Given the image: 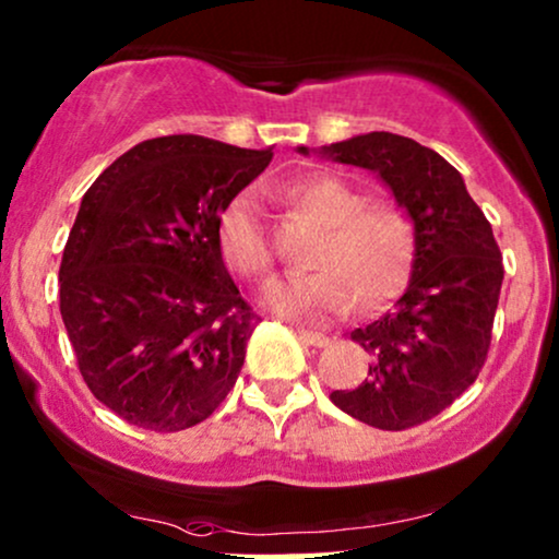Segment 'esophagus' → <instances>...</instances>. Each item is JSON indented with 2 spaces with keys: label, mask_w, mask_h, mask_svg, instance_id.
I'll return each instance as SVG.
<instances>
[{
  "label": "esophagus",
  "mask_w": 559,
  "mask_h": 559,
  "mask_svg": "<svg viewBox=\"0 0 559 559\" xmlns=\"http://www.w3.org/2000/svg\"><path fill=\"white\" fill-rule=\"evenodd\" d=\"M298 336L306 344H311V347H326L329 344V336L326 334H319V332H308V329H295Z\"/></svg>",
  "instance_id": "34e87169"
}]
</instances>
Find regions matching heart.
<instances>
[{"label": "heart", "mask_w": 559, "mask_h": 559, "mask_svg": "<svg viewBox=\"0 0 559 559\" xmlns=\"http://www.w3.org/2000/svg\"><path fill=\"white\" fill-rule=\"evenodd\" d=\"M287 197L326 227L306 277L274 280L264 290L269 311L295 321H323L355 308H373L391 298L415 259V227L396 206L370 204V197L334 174H308L287 183ZM219 251L248 277L272 266L264 219L257 197L240 191L217 217Z\"/></svg>", "instance_id": "heart-1"}]
</instances>
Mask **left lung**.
I'll use <instances>...</instances> for the list:
<instances>
[{"instance_id":"obj_1","label":"left lung","mask_w":559,"mask_h":559,"mask_svg":"<svg viewBox=\"0 0 559 559\" xmlns=\"http://www.w3.org/2000/svg\"><path fill=\"white\" fill-rule=\"evenodd\" d=\"M313 153L376 174L415 227L404 295L353 332L370 353L368 376L353 391H332V402L378 430L427 423L477 381L490 349L506 274L492 227L459 170L409 136L357 134Z\"/></svg>"}]
</instances>
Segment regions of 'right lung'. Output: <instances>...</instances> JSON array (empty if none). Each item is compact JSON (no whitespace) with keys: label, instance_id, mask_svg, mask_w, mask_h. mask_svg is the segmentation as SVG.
<instances>
[{"label":"right lung","instance_id":"right-lung-1","mask_svg":"<svg viewBox=\"0 0 559 559\" xmlns=\"http://www.w3.org/2000/svg\"><path fill=\"white\" fill-rule=\"evenodd\" d=\"M269 160L272 147L157 136L82 197L59 308L87 389L123 423L186 430L236 385L259 316L227 274L217 217Z\"/></svg>","mask_w":559,"mask_h":559}]
</instances>
